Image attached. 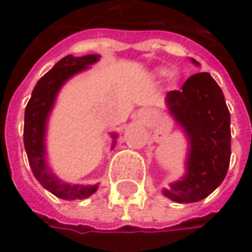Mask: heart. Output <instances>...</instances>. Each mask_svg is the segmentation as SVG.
Instances as JSON below:
<instances>
[{
	"mask_svg": "<svg viewBox=\"0 0 252 252\" xmlns=\"http://www.w3.org/2000/svg\"><path fill=\"white\" fill-rule=\"evenodd\" d=\"M159 73H160V76H169V73H171V71H169V70H166V68H163V70H160V71H159Z\"/></svg>",
	"mask_w": 252,
	"mask_h": 252,
	"instance_id": "heart-1",
	"label": "heart"
}]
</instances>
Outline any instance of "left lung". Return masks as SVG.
I'll return each mask as SVG.
<instances>
[{
	"mask_svg": "<svg viewBox=\"0 0 252 252\" xmlns=\"http://www.w3.org/2000/svg\"><path fill=\"white\" fill-rule=\"evenodd\" d=\"M166 103L189 140V153L185 176L163 194L176 203L200 201L222 184L230 162V115L223 92L209 73H198L181 90H171Z\"/></svg>",
	"mask_w": 252,
	"mask_h": 252,
	"instance_id": "left-lung-1",
	"label": "left lung"
}]
</instances>
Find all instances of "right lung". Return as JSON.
Instances as JSON below:
<instances>
[{
  "label": "right lung",
  "mask_w": 252,
  "mask_h": 252,
  "mask_svg": "<svg viewBox=\"0 0 252 252\" xmlns=\"http://www.w3.org/2000/svg\"><path fill=\"white\" fill-rule=\"evenodd\" d=\"M99 55L73 57L67 55L55 64V67L42 77L32 92V97L25 111V149L29 165L34 178L51 191L54 195L63 200H81L92 195L97 185H70L61 182L54 175L45 162V131L48 115L54 106L55 97L61 86L77 73L86 70L90 64H94ZM115 137V134H114Z\"/></svg>",
  "instance_id": "right-lung-1"
}]
</instances>
